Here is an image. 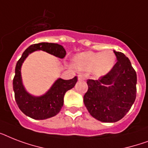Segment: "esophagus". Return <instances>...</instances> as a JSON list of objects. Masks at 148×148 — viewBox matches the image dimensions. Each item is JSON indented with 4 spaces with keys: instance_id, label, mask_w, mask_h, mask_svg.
I'll use <instances>...</instances> for the list:
<instances>
[{
    "instance_id": "obj_1",
    "label": "esophagus",
    "mask_w": 148,
    "mask_h": 148,
    "mask_svg": "<svg viewBox=\"0 0 148 148\" xmlns=\"http://www.w3.org/2000/svg\"><path fill=\"white\" fill-rule=\"evenodd\" d=\"M78 80H81V81H84V80H85V77L84 75L82 74H79L78 75Z\"/></svg>"
}]
</instances>
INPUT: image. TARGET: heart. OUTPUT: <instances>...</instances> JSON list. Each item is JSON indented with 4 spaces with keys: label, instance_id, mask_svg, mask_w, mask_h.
Here are the masks:
<instances>
[{
    "label": "heart",
    "instance_id": "1",
    "mask_svg": "<svg viewBox=\"0 0 148 148\" xmlns=\"http://www.w3.org/2000/svg\"><path fill=\"white\" fill-rule=\"evenodd\" d=\"M115 59L116 57L111 51L104 52L88 51L77 55L75 62L78 69L83 71L93 70L94 74L100 77L110 71L114 65Z\"/></svg>",
    "mask_w": 148,
    "mask_h": 148
}]
</instances>
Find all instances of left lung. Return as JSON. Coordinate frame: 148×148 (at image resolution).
Returning <instances> with one entry per match:
<instances>
[{"instance_id":"left-lung-1","label":"left lung","mask_w":148,"mask_h":148,"mask_svg":"<svg viewBox=\"0 0 148 148\" xmlns=\"http://www.w3.org/2000/svg\"><path fill=\"white\" fill-rule=\"evenodd\" d=\"M114 52L116 64L98 80L88 79V91L84 96V103L90 115L108 123L118 121L126 115L135 101L137 92V74L131 61L121 52Z\"/></svg>"}]
</instances>
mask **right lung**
<instances>
[{
    "instance_id": "obj_1",
    "label": "right lung",
    "mask_w": 148,
    "mask_h": 148,
    "mask_svg": "<svg viewBox=\"0 0 148 148\" xmlns=\"http://www.w3.org/2000/svg\"><path fill=\"white\" fill-rule=\"evenodd\" d=\"M42 50L60 58L66 55L64 48L60 45L53 43H39L27 48L17 62L15 75L13 79L14 97L18 108L24 114L36 120H44L58 114L64 104V96L67 90L74 87L77 78L75 76L70 80L58 79L47 94L41 97H33L24 90L21 82V67L24 59L33 51Z\"/></svg>"
}]
</instances>
